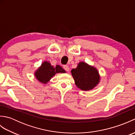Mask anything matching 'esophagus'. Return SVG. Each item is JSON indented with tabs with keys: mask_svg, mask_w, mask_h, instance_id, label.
Segmentation results:
<instances>
[{
	"mask_svg": "<svg viewBox=\"0 0 135 135\" xmlns=\"http://www.w3.org/2000/svg\"><path fill=\"white\" fill-rule=\"evenodd\" d=\"M63 68H64V69L66 71H67V72H68V71H69V70H70V68L68 65H64V66H63Z\"/></svg>",
	"mask_w": 135,
	"mask_h": 135,
	"instance_id": "esophagus-1",
	"label": "esophagus"
}]
</instances>
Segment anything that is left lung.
Returning a JSON list of instances; mask_svg holds the SVG:
<instances>
[{"mask_svg": "<svg viewBox=\"0 0 135 135\" xmlns=\"http://www.w3.org/2000/svg\"><path fill=\"white\" fill-rule=\"evenodd\" d=\"M71 72L76 86L82 90H92L100 82V76L97 68L84 61L79 62Z\"/></svg>", "mask_w": 135, "mask_h": 135, "instance_id": "obj_1", "label": "left lung"}]
</instances>
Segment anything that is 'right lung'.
<instances>
[{
	"label": "right lung",
	"instance_id": "add662e5",
	"mask_svg": "<svg viewBox=\"0 0 135 135\" xmlns=\"http://www.w3.org/2000/svg\"><path fill=\"white\" fill-rule=\"evenodd\" d=\"M66 71L59 65L55 67L51 65L49 61H45L35 71V76L39 82L43 84H46L51 78L58 73H65Z\"/></svg>",
	"mask_w": 135,
	"mask_h": 135
}]
</instances>
